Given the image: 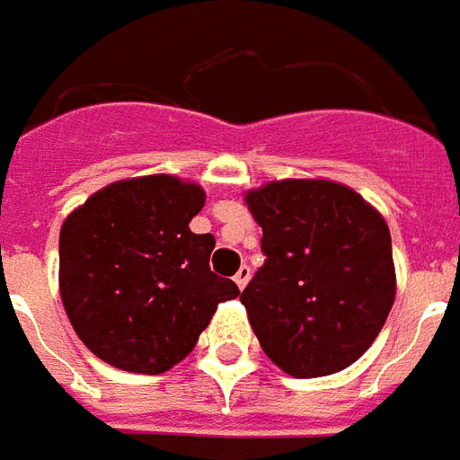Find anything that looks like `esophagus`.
I'll return each mask as SVG.
<instances>
[{"instance_id":"1","label":"esophagus","mask_w":460,"mask_h":460,"mask_svg":"<svg viewBox=\"0 0 460 460\" xmlns=\"http://www.w3.org/2000/svg\"><path fill=\"white\" fill-rule=\"evenodd\" d=\"M251 279V269L249 266H241L239 270H236V276H234V280H236V286H239L241 290L246 288V283H249Z\"/></svg>"}]
</instances>
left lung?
I'll return each instance as SVG.
<instances>
[{
	"label": "left lung",
	"instance_id": "1",
	"mask_svg": "<svg viewBox=\"0 0 460 460\" xmlns=\"http://www.w3.org/2000/svg\"><path fill=\"white\" fill-rule=\"evenodd\" d=\"M266 263L241 293L263 352L286 375H335L375 342L394 305L385 217L330 180H279L243 194Z\"/></svg>",
	"mask_w": 460,
	"mask_h": 460
}]
</instances>
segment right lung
<instances>
[{"instance_id":"right-lung-1","label":"right lung","mask_w":460,"mask_h":460,"mask_svg":"<svg viewBox=\"0 0 460 460\" xmlns=\"http://www.w3.org/2000/svg\"><path fill=\"white\" fill-rule=\"evenodd\" d=\"M197 181L147 174L108 184L66 217L58 290L84 345L108 365L160 375L190 355L217 305L239 296L209 269L211 234L190 221Z\"/></svg>"}]
</instances>
